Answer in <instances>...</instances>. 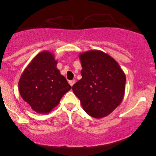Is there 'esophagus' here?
I'll list each match as a JSON object with an SVG mask.
<instances>
[{
	"instance_id": "esophagus-1",
	"label": "esophagus",
	"mask_w": 156,
	"mask_h": 156,
	"mask_svg": "<svg viewBox=\"0 0 156 156\" xmlns=\"http://www.w3.org/2000/svg\"><path fill=\"white\" fill-rule=\"evenodd\" d=\"M75 83V80H71V81H69V84L71 85L72 87L73 86V84H74V83Z\"/></svg>"
}]
</instances>
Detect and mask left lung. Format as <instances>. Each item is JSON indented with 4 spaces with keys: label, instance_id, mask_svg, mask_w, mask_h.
Listing matches in <instances>:
<instances>
[{
    "label": "left lung",
    "instance_id": "left-lung-1",
    "mask_svg": "<svg viewBox=\"0 0 156 156\" xmlns=\"http://www.w3.org/2000/svg\"><path fill=\"white\" fill-rule=\"evenodd\" d=\"M80 60L82 78L73 86L74 93L88 115L106 117L122 101L125 74L114 59L101 51L82 53Z\"/></svg>",
    "mask_w": 156,
    "mask_h": 156
}]
</instances>
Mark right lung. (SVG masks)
<instances>
[{"label": "right lung", "mask_w": 156, "mask_h": 156, "mask_svg": "<svg viewBox=\"0 0 156 156\" xmlns=\"http://www.w3.org/2000/svg\"><path fill=\"white\" fill-rule=\"evenodd\" d=\"M56 66L54 55L42 51L33 59L21 76L19 93L36 112H50L72 88Z\"/></svg>", "instance_id": "obj_1"}]
</instances>
